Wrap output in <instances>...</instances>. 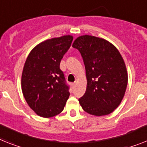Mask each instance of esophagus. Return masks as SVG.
I'll return each mask as SVG.
<instances>
[{
  "label": "esophagus",
  "instance_id": "1",
  "mask_svg": "<svg viewBox=\"0 0 147 147\" xmlns=\"http://www.w3.org/2000/svg\"><path fill=\"white\" fill-rule=\"evenodd\" d=\"M76 84H77V82H76H76H74V83H72V87H76Z\"/></svg>",
  "mask_w": 147,
  "mask_h": 147
}]
</instances>
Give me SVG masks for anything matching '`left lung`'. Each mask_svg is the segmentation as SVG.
I'll use <instances>...</instances> for the list:
<instances>
[{
	"label": "left lung",
	"instance_id": "left-lung-1",
	"mask_svg": "<svg viewBox=\"0 0 147 147\" xmlns=\"http://www.w3.org/2000/svg\"><path fill=\"white\" fill-rule=\"evenodd\" d=\"M72 47L81 53L86 69L87 89L80 105L96 117L112 113L121 103L128 84L123 57L113 44L94 36H78Z\"/></svg>",
	"mask_w": 147,
	"mask_h": 147
}]
</instances>
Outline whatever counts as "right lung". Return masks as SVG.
I'll return each instance as SVG.
<instances>
[{
  "label": "right lung",
  "mask_w": 147,
  "mask_h": 147,
  "mask_svg": "<svg viewBox=\"0 0 147 147\" xmlns=\"http://www.w3.org/2000/svg\"><path fill=\"white\" fill-rule=\"evenodd\" d=\"M73 36L47 39L32 49L24 63L22 90L29 107L38 116L49 118L63 111L69 97L60 61Z\"/></svg>",
  "instance_id": "1"
}]
</instances>
